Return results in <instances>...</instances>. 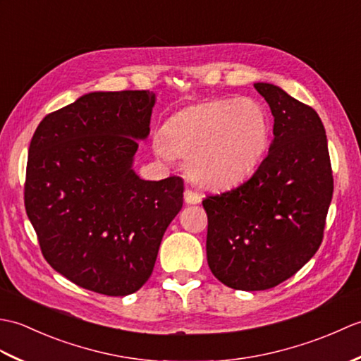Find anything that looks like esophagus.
I'll return each mask as SVG.
<instances>
[{"mask_svg":"<svg viewBox=\"0 0 361 361\" xmlns=\"http://www.w3.org/2000/svg\"><path fill=\"white\" fill-rule=\"evenodd\" d=\"M185 202H186L188 204H197V203L202 202V195L197 194L195 190L188 188V189L185 190Z\"/></svg>","mask_w":361,"mask_h":361,"instance_id":"esophagus-1","label":"esophagus"}]
</instances>
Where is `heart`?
I'll list each match as a JSON object with an SVG mask.
<instances>
[{
  "label": "heart",
  "mask_w": 361,
  "mask_h": 361,
  "mask_svg": "<svg viewBox=\"0 0 361 361\" xmlns=\"http://www.w3.org/2000/svg\"><path fill=\"white\" fill-rule=\"evenodd\" d=\"M270 122L250 99L206 101L169 119L155 150L167 161L186 159V171L206 188H225L252 172L268 145Z\"/></svg>",
  "instance_id": "obj_1"
}]
</instances>
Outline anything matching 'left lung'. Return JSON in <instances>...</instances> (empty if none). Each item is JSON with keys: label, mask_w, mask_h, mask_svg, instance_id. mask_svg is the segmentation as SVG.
I'll list each match as a JSON object with an SVG mask.
<instances>
[{"label": "left lung", "mask_w": 361, "mask_h": 361, "mask_svg": "<svg viewBox=\"0 0 361 361\" xmlns=\"http://www.w3.org/2000/svg\"><path fill=\"white\" fill-rule=\"evenodd\" d=\"M270 105L274 140L240 186L206 195V256L234 290L279 286L309 262L324 237L334 176L323 122L271 83H255Z\"/></svg>", "instance_id": "obj_1"}]
</instances>
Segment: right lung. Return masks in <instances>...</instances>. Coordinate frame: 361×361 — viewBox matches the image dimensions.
<instances>
[{"instance_id":"1","label":"right lung","mask_w":361,"mask_h":361,"mask_svg":"<svg viewBox=\"0 0 361 361\" xmlns=\"http://www.w3.org/2000/svg\"><path fill=\"white\" fill-rule=\"evenodd\" d=\"M155 94L90 93L46 114L30 140L25 206L42 255L75 286L106 296L140 290L183 206L185 181L133 169Z\"/></svg>"}]
</instances>
